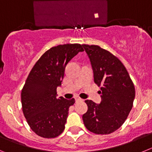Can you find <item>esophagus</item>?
Masks as SVG:
<instances>
[{"label": "esophagus", "mask_w": 152, "mask_h": 152, "mask_svg": "<svg viewBox=\"0 0 152 152\" xmlns=\"http://www.w3.org/2000/svg\"><path fill=\"white\" fill-rule=\"evenodd\" d=\"M75 99H76V102H82V101H83V99H82V98L79 96L75 97Z\"/></svg>", "instance_id": "34e87169"}]
</instances>
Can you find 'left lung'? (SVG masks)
Returning a JSON list of instances; mask_svg holds the SVG:
<instances>
[{"mask_svg": "<svg viewBox=\"0 0 152 152\" xmlns=\"http://www.w3.org/2000/svg\"><path fill=\"white\" fill-rule=\"evenodd\" d=\"M83 47L91 61L94 81L102 90L100 104L85 101L88 110L83 115V123L93 133H112L124 124L132 109L134 84L122 62L110 51L94 45L83 44Z\"/></svg>", "mask_w": 152, "mask_h": 152, "instance_id": "left-lung-1", "label": "left lung"}]
</instances>
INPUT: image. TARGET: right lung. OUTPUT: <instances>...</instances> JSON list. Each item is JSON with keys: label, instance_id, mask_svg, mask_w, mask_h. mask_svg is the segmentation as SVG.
Listing matches in <instances>:
<instances>
[{"label": "right lung", "instance_id": "1", "mask_svg": "<svg viewBox=\"0 0 152 152\" xmlns=\"http://www.w3.org/2000/svg\"><path fill=\"white\" fill-rule=\"evenodd\" d=\"M80 44L52 47L38 60L26 79L21 92L22 109L28 126L36 135L52 139L65 129L69 107L75 99L57 98L66 64L80 51Z\"/></svg>", "mask_w": 152, "mask_h": 152}]
</instances>
